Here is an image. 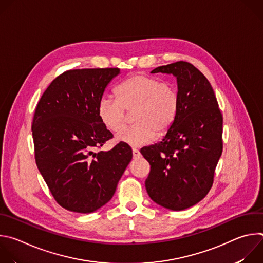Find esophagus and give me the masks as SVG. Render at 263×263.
I'll return each instance as SVG.
<instances>
[{"label":"esophagus","mask_w":263,"mask_h":263,"mask_svg":"<svg viewBox=\"0 0 263 263\" xmlns=\"http://www.w3.org/2000/svg\"><path fill=\"white\" fill-rule=\"evenodd\" d=\"M132 153H133V156H134V157H139V156H140L139 149L136 148V147H132Z\"/></svg>","instance_id":"34e87169"}]
</instances>
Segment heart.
Instances as JSON below:
<instances>
[{"instance_id": "heart-1", "label": "heart", "mask_w": 263, "mask_h": 263, "mask_svg": "<svg viewBox=\"0 0 263 263\" xmlns=\"http://www.w3.org/2000/svg\"><path fill=\"white\" fill-rule=\"evenodd\" d=\"M116 98L103 97L98 104L102 124L112 132L121 131L127 121V111L133 112L134 126L117 135V140L131 146L152 142L173 126L179 110L177 88L168 82L144 73H136L121 82Z\"/></svg>"}]
</instances>
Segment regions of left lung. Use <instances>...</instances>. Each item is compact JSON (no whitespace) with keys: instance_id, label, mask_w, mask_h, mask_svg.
I'll return each mask as SVG.
<instances>
[{"instance_id":"1","label":"left lung","mask_w":263,"mask_h":263,"mask_svg":"<svg viewBox=\"0 0 263 263\" xmlns=\"http://www.w3.org/2000/svg\"><path fill=\"white\" fill-rule=\"evenodd\" d=\"M151 72L177 78L179 110L163 139L140 149L151 165L145 189L156 204L180 211L211 189L222 152V117L209 81L192 63L178 61Z\"/></svg>"}]
</instances>
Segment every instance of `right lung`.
Returning <instances> with one entry per match:
<instances>
[{
    "label": "right lung",
    "instance_id": "obj_1",
    "mask_svg": "<svg viewBox=\"0 0 263 263\" xmlns=\"http://www.w3.org/2000/svg\"><path fill=\"white\" fill-rule=\"evenodd\" d=\"M120 68L64 71L36 106L32 123L35 161L57 203L90 213L114 197L132 159L129 144L99 151L112 133L98 116V104Z\"/></svg>",
    "mask_w": 263,
    "mask_h": 263
}]
</instances>
